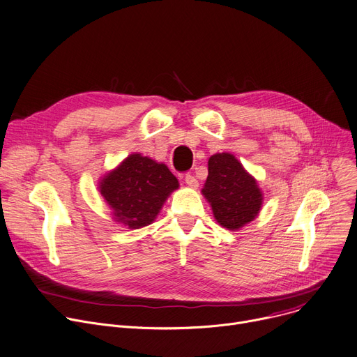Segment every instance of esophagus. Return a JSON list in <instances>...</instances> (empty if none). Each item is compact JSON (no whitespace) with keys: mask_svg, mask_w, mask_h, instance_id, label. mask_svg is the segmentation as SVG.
Instances as JSON below:
<instances>
[{"mask_svg":"<svg viewBox=\"0 0 357 357\" xmlns=\"http://www.w3.org/2000/svg\"><path fill=\"white\" fill-rule=\"evenodd\" d=\"M184 181H185V184H187V185L193 187V188L199 187V181H197V178H196L193 174H185V177H184Z\"/></svg>","mask_w":357,"mask_h":357,"instance_id":"34e87169","label":"esophagus"}]
</instances>
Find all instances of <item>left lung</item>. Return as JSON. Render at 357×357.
<instances>
[{
  "mask_svg": "<svg viewBox=\"0 0 357 357\" xmlns=\"http://www.w3.org/2000/svg\"><path fill=\"white\" fill-rule=\"evenodd\" d=\"M202 191L211 204L217 223L229 230L255 220L263 203L257 181L229 153L210 157L208 176Z\"/></svg>",
  "mask_w": 357,
  "mask_h": 357,
  "instance_id": "obj_1",
  "label": "left lung"
}]
</instances>
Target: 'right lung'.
<instances>
[{"label":"right lung","mask_w":357,"mask_h":357,"mask_svg":"<svg viewBox=\"0 0 357 357\" xmlns=\"http://www.w3.org/2000/svg\"><path fill=\"white\" fill-rule=\"evenodd\" d=\"M177 187L178 181L166 164L131 154L102 178L100 191L114 210L117 222L140 229L154 222L167 196Z\"/></svg>","instance_id":"right-lung-1"}]
</instances>
